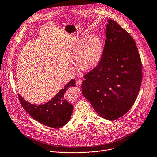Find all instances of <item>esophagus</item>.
<instances>
[{
  "instance_id": "obj_1",
  "label": "esophagus",
  "mask_w": 157,
  "mask_h": 157,
  "mask_svg": "<svg viewBox=\"0 0 157 157\" xmlns=\"http://www.w3.org/2000/svg\"><path fill=\"white\" fill-rule=\"evenodd\" d=\"M81 84H82V80H76V85L77 87H80L81 86Z\"/></svg>"
}]
</instances>
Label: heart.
Returning <instances> with one entry per match:
<instances>
[{
  "label": "heart",
  "mask_w": 157,
  "mask_h": 157,
  "mask_svg": "<svg viewBox=\"0 0 157 157\" xmlns=\"http://www.w3.org/2000/svg\"><path fill=\"white\" fill-rule=\"evenodd\" d=\"M103 52L101 38L96 35H90L79 38L70 53V59L76 60L79 69L89 71L100 63Z\"/></svg>",
  "instance_id": "obj_1"
}]
</instances>
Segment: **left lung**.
<instances>
[{
    "label": "left lung",
    "mask_w": 157,
    "mask_h": 157,
    "mask_svg": "<svg viewBox=\"0 0 157 157\" xmlns=\"http://www.w3.org/2000/svg\"><path fill=\"white\" fill-rule=\"evenodd\" d=\"M105 47L98 65L84 75L82 93L98 114L117 119L132 107L139 93L142 64L136 44L115 21L108 19Z\"/></svg>",
    "instance_id": "8db88e82"
}]
</instances>
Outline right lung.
I'll return each instance as SVG.
<instances>
[{
  "mask_svg": "<svg viewBox=\"0 0 157 157\" xmlns=\"http://www.w3.org/2000/svg\"><path fill=\"white\" fill-rule=\"evenodd\" d=\"M76 86V80L71 79L50 101L43 105H33L25 101L19 94V101L26 112L40 124L59 128L68 122L73 111V106L64 99L66 90Z\"/></svg>",
  "mask_w": 157,
  "mask_h": 157,
  "instance_id": "add662e5",
  "label": "right lung"
}]
</instances>
